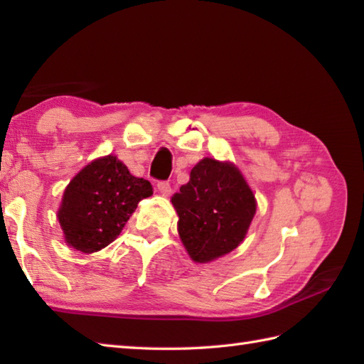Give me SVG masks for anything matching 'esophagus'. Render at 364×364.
<instances>
[{
  "label": "esophagus",
  "mask_w": 364,
  "mask_h": 364,
  "mask_svg": "<svg viewBox=\"0 0 364 364\" xmlns=\"http://www.w3.org/2000/svg\"><path fill=\"white\" fill-rule=\"evenodd\" d=\"M158 191L161 192L162 196L167 197V196H170V192H172V186H170L167 181H159L158 183Z\"/></svg>",
  "instance_id": "obj_1"
}]
</instances>
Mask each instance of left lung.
Masks as SVG:
<instances>
[{
  "label": "left lung",
  "instance_id": "1",
  "mask_svg": "<svg viewBox=\"0 0 364 364\" xmlns=\"http://www.w3.org/2000/svg\"><path fill=\"white\" fill-rule=\"evenodd\" d=\"M178 233L191 258L208 262L242 242L257 211L255 196L241 172L228 162L205 158L191 180L172 197Z\"/></svg>",
  "mask_w": 364,
  "mask_h": 364
}]
</instances>
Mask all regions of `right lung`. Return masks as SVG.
<instances>
[{
  "label": "right lung",
  "mask_w": 364,
  "mask_h": 364,
  "mask_svg": "<svg viewBox=\"0 0 364 364\" xmlns=\"http://www.w3.org/2000/svg\"><path fill=\"white\" fill-rule=\"evenodd\" d=\"M151 194L150 181L131 175L112 154L92 161L67 186L58 213L67 244L82 253L105 249Z\"/></svg>",
  "instance_id": "right-lung-1"
}]
</instances>
